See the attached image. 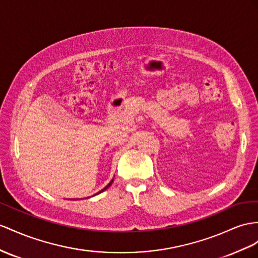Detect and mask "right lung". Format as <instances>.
<instances>
[{"label":"right lung","instance_id":"add662e5","mask_svg":"<svg viewBox=\"0 0 258 258\" xmlns=\"http://www.w3.org/2000/svg\"><path fill=\"white\" fill-rule=\"evenodd\" d=\"M112 182H113V179H112V180H111V182H110V183L108 184V185H107V186H105L104 188H102V189L100 190V192H98V193H97L96 195H98V194H100V193H102V192H103V190H105V189H107L108 187H110V185H111V184H112Z\"/></svg>","mask_w":258,"mask_h":258}]
</instances>
